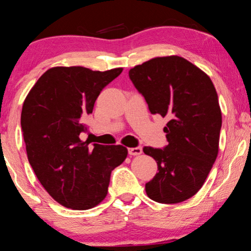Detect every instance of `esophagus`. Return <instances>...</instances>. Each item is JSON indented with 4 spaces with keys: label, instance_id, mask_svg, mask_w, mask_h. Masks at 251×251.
<instances>
[{
    "label": "esophagus",
    "instance_id": "obj_1",
    "mask_svg": "<svg viewBox=\"0 0 251 251\" xmlns=\"http://www.w3.org/2000/svg\"><path fill=\"white\" fill-rule=\"evenodd\" d=\"M128 153L130 155H140L143 153L142 147H130L128 149Z\"/></svg>",
    "mask_w": 251,
    "mask_h": 251
}]
</instances>
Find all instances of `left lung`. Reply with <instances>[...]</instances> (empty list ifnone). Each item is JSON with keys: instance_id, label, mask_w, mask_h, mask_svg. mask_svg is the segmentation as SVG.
Segmentation results:
<instances>
[{"instance_id": "obj_1", "label": "left lung", "mask_w": 251, "mask_h": 251, "mask_svg": "<svg viewBox=\"0 0 251 251\" xmlns=\"http://www.w3.org/2000/svg\"><path fill=\"white\" fill-rule=\"evenodd\" d=\"M152 114L169 121L163 131L168 145L145 146L157 173L145 185L150 199L179 203L202 187L218 154L222 112L210 77L178 56L157 57L129 71Z\"/></svg>"}]
</instances>
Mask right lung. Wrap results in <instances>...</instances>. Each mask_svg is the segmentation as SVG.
Instances as JSON below:
<instances>
[{
	"label": "right lung",
	"instance_id": "1",
	"mask_svg": "<svg viewBox=\"0 0 251 251\" xmlns=\"http://www.w3.org/2000/svg\"><path fill=\"white\" fill-rule=\"evenodd\" d=\"M121 72L50 68L24 101L20 125L29 164L48 193L64 207L87 210L100 203L112 170L128 155L122 145L89 146L90 142L80 139L96 99Z\"/></svg>",
	"mask_w": 251,
	"mask_h": 251
}]
</instances>
